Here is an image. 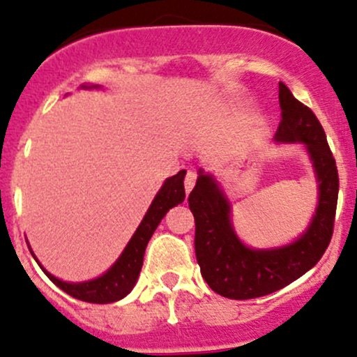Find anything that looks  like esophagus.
Returning <instances> with one entry per match:
<instances>
[{
  "mask_svg": "<svg viewBox=\"0 0 357 357\" xmlns=\"http://www.w3.org/2000/svg\"><path fill=\"white\" fill-rule=\"evenodd\" d=\"M195 181H197V174L193 171H188L185 176V192L190 193L192 192V188L195 186Z\"/></svg>",
  "mask_w": 357,
  "mask_h": 357,
  "instance_id": "obj_1",
  "label": "esophagus"
}]
</instances>
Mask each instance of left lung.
I'll return each mask as SVG.
<instances>
[{"mask_svg": "<svg viewBox=\"0 0 357 357\" xmlns=\"http://www.w3.org/2000/svg\"><path fill=\"white\" fill-rule=\"evenodd\" d=\"M282 121L275 139L304 143L316 179L319 200L307 229L290 245L250 248L243 245L231 225V207L211 174L199 171L188 197L195 218V254L202 278L215 294L245 301L283 289L301 278L328 248L333 235L338 199V172L323 126L309 107L298 102L280 82Z\"/></svg>", "mask_w": 357, "mask_h": 357, "instance_id": "left-lung-1", "label": "left lung"}]
</instances>
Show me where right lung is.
<instances>
[{"mask_svg": "<svg viewBox=\"0 0 357 357\" xmlns=\"http://www.w3.org/2000/svg\"><path fill=\"white\" fill-rule=\"evenodd\" d=\"M84 88H98V86H84ZM185 174L186 171L183 169L176 176L165 179V183L158 190L155 199H153L152 205L146 211L142 225L138 226L132 238L129 240L121 257L115 261V264L112 266L105 275L98 276L95 280H89V282L67 283L55 278L52 273L46 271L38 262L39 268L45 271V275L59 289H62L70 297L79 298V301L91 302V304H110V302L124 298L132 290V287L136 285V282H138L145 248L149 245V240L152 238L153 231L157 229L158 222L162 221V218H164L169 208L176 207V205L185 200V183H183Z\"/></svg>", "mask_w": 357, "mask_h": 357, "instance_id": "right-lung-1", "label": "right lung"}]
</instances>
